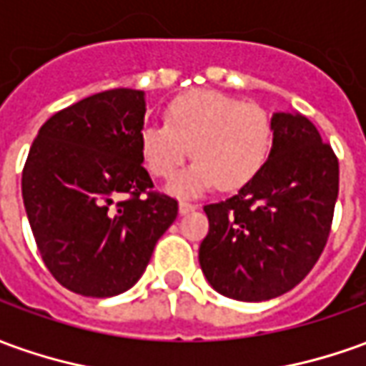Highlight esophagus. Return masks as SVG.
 <instances>
[{"label": "esophagus", "instance_id": "34e87169", "mask_svg": "<svg viewBox=\"0 0 366 366\" xmlns=\"http://www.w3.org/2000/svg\"><path fill=\"white\" fill-rule=\"evenodd\" d=\"M197 207H199L197 203H193V201H187V199H181V201H179V211H181V213H189V211H195Z\"/></svg>", "mask_w": 366, "mask_h": 366}]
</instances>
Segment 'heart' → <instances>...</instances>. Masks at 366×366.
<instances>
[{
    "label": "heart",
    "mask_w": 366,
    "mask_h": 366,
    "mask_svg": "<svg viewBox=\"0 0 366 366\" xmlns=\"http://www.w3.org/2000/svg\"><path fill=\"white\" fill-rule=\"evenodd\" d=\"M141 157L157 179H171L191 155L197 159L169 185L175 195H197L213 185L243 187L271 151V119L257 103L219 92H193L169 103L165 125H145Z\"/></svg>",
    "instance_id": "obj_1"
}]
</instances>
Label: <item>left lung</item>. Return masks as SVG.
Segmentation results:
<instances>
[{"label": "left lung", "instance_id": "1", "mask_svg": "<svg viewBox=\"0 0 366 366\" xmlns=\"http://www.w3.org/2000/svg\"><path fill=\"white\" fill-rule=\"evenodd\" d=\"M273 149L233 197L209 203L199 263L213 289L237 301L291 291L329 241L339 159L303 115L274 113Z\"/></svg>", "mask_w": 366, "mask_h": 366}]
</instances>
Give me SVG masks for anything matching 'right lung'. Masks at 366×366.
I'll use <instances>...</instances> for the list:
<instances>
[{"label":"right lung","instance_id":"1","mask_svg":"<svg viewBox=\"0 0 366 366\" xmlns=\"http://www.w3.org/2000/svg\"><path fill=\"white\" fill-rule=\"evenodd\" d=\"M143 92L95 93L45 121L25 159L21 195L39 255L73 293L131 289L177 217V199L153 191L143 167Z\"/></svg>","mask_w":366,"mask_h":366}]
</instances>
